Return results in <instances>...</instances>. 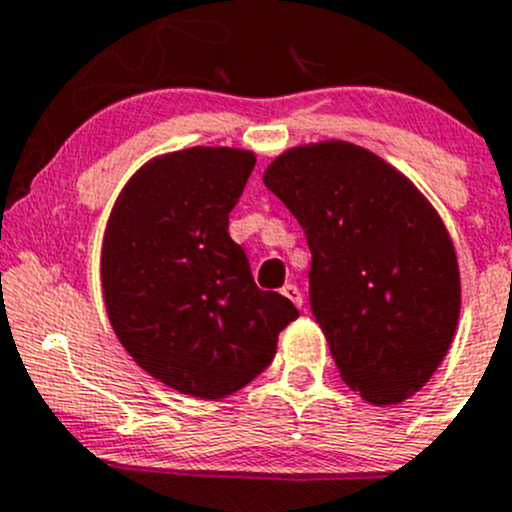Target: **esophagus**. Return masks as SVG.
<instances>
[{
  "label": "esophagus",
  "mask_w": 512,
  "mask_h": 512,
  "mask_svg": "<svg viewBox=\"0 0 512 512\" xmlns=\"http://www.w3.org/2000/svg\"><path fill=\"white\" fill-rule=\"evenodd\" d=\"M283 295H286L288 300H291V303L295 305V308H303V293H300V288L298 286H293V283H286V286H283V291H281Z\"/></svg>",
  "instance_id": "1"
}]
</instances>
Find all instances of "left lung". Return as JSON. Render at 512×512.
Returning <instances> with one entry per match:
<instances>
[{"label":"left lung","mask_w":512,"mask_h":512,"mask_svg":"<svg viewBox=\"0 0 512 512\" xmlns=\"http://www.w3.org/2000/svg\"><path fill=\"white\" fill-rule=\"evenodd\" d=\"M263 184L305 231L310 308L342 382L374 407L419 392L461 313L456 249L439 212L412 179L345 140L291 147Z\"/></svg>","instance_id":"1"}]
</instances>
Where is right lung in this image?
<instances>
[{
	"instance_id": "right-lung-1",
	"label": "right lung",
	"mask_w": 512,
	"mask_h": 512,
	"mask_svg": "<svg viewBox=\"0 0 512 512\" xmlns=\"http://www.w3.org/2000/svg\"><path fill=\"white\" fill-rule=\"evenodd\" d=\"M256 155L189 147L152 157L118 194L103 234L100 283L120 345L179 394L224 399L271 365L298 310L261 291L229 236Z\"/></svg>"
}]
</instances>
